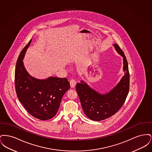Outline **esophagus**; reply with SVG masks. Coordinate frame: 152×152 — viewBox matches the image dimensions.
Instances as JSON below:
<instances>
[{"label":"esophagus","mask_w":152,"mask_h":152,"mask_svg":"<svg viewBox=\"0 0 152 152\" xmlns=\"http://www.w3.org/2000/svg\"><path fill=\"white\" fill-rule=\"evenodd\" d=\"M76 84V83L75 80L71 79L70 80V86L72 88H74L75 87Z\"/></svg>","instance_id":"34e87169"}]
</instances>
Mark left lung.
<instances>
[{"label": "left lung", "instance_id": "1", "mask_svg": "<svg viewBox=\"0 0 152 152\" xmlns=\"http://www.w3.org/2000/svg\"><path fill=\"white\" fill-rule=\"evenodd\" d=\"M113 46L123 58L124 76L108 93L101 94L81 80L76 89L86 115L90 119L99 121L114 115L123 106L129 90V72L128 61L118 44Z\"/></svg>", "mask_w": 152, "mask_h": 152}]
</instances>
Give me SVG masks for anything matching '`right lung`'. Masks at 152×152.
<instances>
[{
	"label": "right lung",
	"instance_id": "1",
	"mask_svg": "<svg viewBox=\"0 0 152 152\" xmlns=\"http://www.w3.org/2000/svg\"><path fill=\"white\" fill-rule=\"evenodd\" d=\"M32 39L21 51L15 68V83L18 98L31 116L40 120L56 115L61 99L70 88L66 78L50 77L37 79L26 71L23 60Z\"/></svg>",
	"mask_w": 152,
	"mask_h": 152
}]
</instances>
